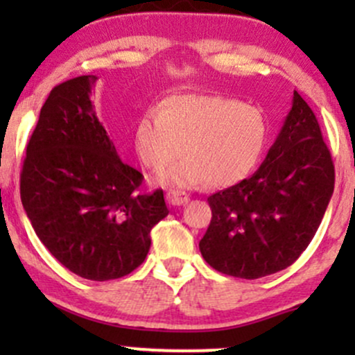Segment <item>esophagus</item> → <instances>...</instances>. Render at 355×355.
Returning a JSON list of instances; mask_svg holds the SVG:
<instances>
[{
	"label": "esophagus",
	"instance_id": "1",
	"mask_svg": "<svg viewBox=\"0 0 355 355\" xmlns=\"http://www.w3.org/2000/svg\"><path fill=\"white\" fill-rule=\"evenodd\" d=\"M189 200H190V195H187L185 191H178V190L166 191V202H168L170 205L178 207V205H183V203H187Z\"/></svg>",
	"mask_w": 355,
	"mask_h": 355
}]
</instances>
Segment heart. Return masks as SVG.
<instances>
[{
    "instance_id": "1",
    "label": "heart",
    "mask_w": 355,
    "mask_h": 355,
    "mask_svg": "<svg viewBox=\"0 0 355 355\" xmlns=\"http://www.w3.org/2000/svg\"><path fill=\"white\" fill-rule=\"evenodd\" d=\"M267 130L266 115L254 105L220 95H175L160 112L141 113L133 144L152 172H164L183 153L180 164L162 177L166 185L229 187L254 170Z\"/></svg>"
}]
</instances>
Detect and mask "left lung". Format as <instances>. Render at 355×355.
I'll use <instances>...</instances> for the list:
<instances>
[{
	"label": "left lung",
	"mask_w": 355,
	"mask_h": 355,
	"mask_svg": "<svg viewBox=\"0 0 355 355\" xmlns=\"http://www.w3.org/2000/svg\"><path fill=\"white\" fill-rule=\"evenodd\" d=\"M334 177L319 121L294 92L259 170L209 197L211 220L198 243L205 262L239 279H260L292 266L319 229Z\"/></svg>",
	"instance_id": "8db88e82"
}]
</instances>
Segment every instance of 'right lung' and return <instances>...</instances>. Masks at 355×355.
I'll return each instance as SVG.
<instances>
[{
	"label": "right lung",
	"mask_w": 355,
	"mask_h": 355,
	"mask_svg": "<svg viewBox=\"0 0 355 355\" xmlns=\"http://www.w3.org/2000/svg\"><path fill=\"white\" fill-rule=\"evenodd\" d=\"M95 75L51 89L23 162V209L50 254L88 280L128 275L168 215L164 190L138 191L144 175L118 157L89 95Z\"/></svg>",
	"instance_id": "1"
}]
</instances>
